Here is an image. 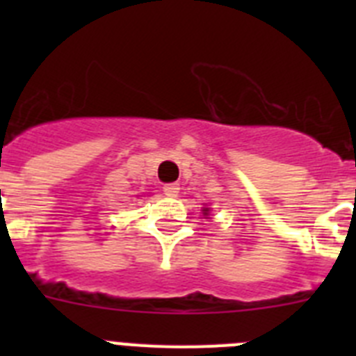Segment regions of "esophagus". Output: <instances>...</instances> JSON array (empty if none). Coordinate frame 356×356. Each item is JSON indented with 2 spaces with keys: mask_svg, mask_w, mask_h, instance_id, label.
<instances>
[{
  "mask_svg": "<svg viewBox=\"0 0 356 356\" xmlns=\"http://www.w3.org/2000/svg\"><path fill=\"white\" fill-rule=\"evenodd\" d=\"M178 193H180V185L178 184H168L165 187H163V194L169 197H176L178 196Z\"/></svg>",
  "mask_w": 356,
  "mask_h": 356,
  "instance_id": "1",
  "label": "esophagus"
}]
</instances>
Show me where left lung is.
I'll return each mask as SVG.
<instances>
[{"mask_svg":"<svg viewBox=\"0 0 356 356\" xmlns=\"http://www.w3.org/2000/svg\"><path fill=\"white\" fill-rule=\"evenodd\" d=\"M203 213H205V216H209V209H203Z\"/></svg>","mask_w":356,"mask_h":356,"instance_id":"obj_1","label":"left lung"}]
</instances>
